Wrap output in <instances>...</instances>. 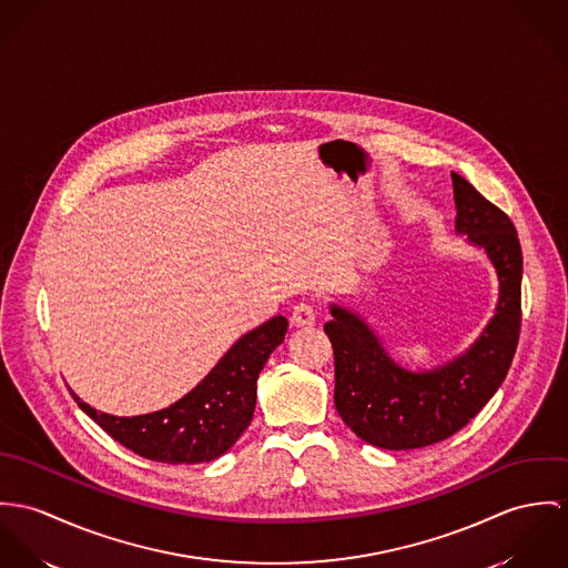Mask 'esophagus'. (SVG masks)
<instances>
[{
  "label": "esophagus",
  "mask_w": 568,
  "mask_h": 568,
  "mask_svg": "<svg viewBox=\"0 0 568 568\" xmlns=\"http://www.w3.org/2000/svg\"><path fill=\"white\" fill-rule=\"evenodd\" d=\"M315 317H317V312H315L314 303H307V301L298 303L292 312V322L296 326H312L315 324Z\"/></svg>",
  "instance_id": "esophagus-1"
}]
</instances>
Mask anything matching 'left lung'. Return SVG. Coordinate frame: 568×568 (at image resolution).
<instances>
[{"label":"left lung","instance_id":"obj_1","mask_svg":"<svg viewBox=\"0 0 568 568\" xmlns=\"http://www.w3.org/2000/svg\"><path fill=\"white\" fill-rule=\"evenodd\" d=\"M455 231L481 248L499 276V303L479 339L453 362L425 373L398 366L375 331L331 305L324 333L335 357V407L368 444L387 450L423 448L457 434L495 396L511 366L520 333L523 253L511 220L459 174H450Z\"/></svg>","mask_w":568,"mask_h":568}]
</instances>
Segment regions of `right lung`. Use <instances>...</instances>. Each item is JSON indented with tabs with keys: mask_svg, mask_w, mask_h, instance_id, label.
<instances>
[{
	"mask_svg": "<svg viewBox=\"0 0 568 568\" xmlns=\"http://www.w3.org/2000/svg\"><path fill=\"white\" fill-rule=\"evenodd\" d=\"M287 320L274 315L240 337L217 366L174 405L132 418L95 412L73 392L78 407L113 440L163 464H200L224 455L251 425L256 378L285 339Z\"/></svg>",
	"mask_w": 568,
	"mask_h": 568,
	"instance_id": "add662e5",
	"label": "right lung"
}]
</instances>
